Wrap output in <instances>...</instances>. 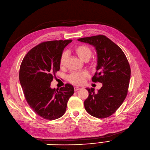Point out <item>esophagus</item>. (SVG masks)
Masks as SVG:
<instances>
[{"label": "esophagus", "instance_id": "1", "mask_svg": "<svg viewBox=\"0 0 150 150\" xmlns=\"http://www.w3.org/2000/svg\"><path fill=\"white\" fill-rule=\"evenodd\" d=\"M80 89V88H79V87H75L74 88V91H79Z\"/></svg>", "mask_w": 150, "mask_h": 150}]
</instances>
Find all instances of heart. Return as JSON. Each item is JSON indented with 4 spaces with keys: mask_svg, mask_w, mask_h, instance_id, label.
<instances>
[{
    "mask_svg": "<svg viewBox=\"0 0 150 150\" xmlns=\"http://www.w3.org/2000/svg\"><path fill=\"white\" fill-rule=\"evenodd\" d=\"M74 53L77 55L80 59L83 61H88L93 54V51L90 47L85 45H80L75 47L74 49ZM67 60V54L63 53L59 59V67L64 68L66 66ZM89 75L86 71L73 73L68 76V80L75 85H80L85 80Z\"/></svg>",
    "mask_w": 150,
    "mask_h": 150,
    "instance_id": "1",
    "label": "heart"
}]
</instances>
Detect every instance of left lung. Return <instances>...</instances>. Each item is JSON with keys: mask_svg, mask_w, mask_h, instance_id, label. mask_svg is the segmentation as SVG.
Segmentation results:
<instances>
[{"mask_svg": "<svg viewBox=\"0 0 150 150\" xmlns=\"http://www.w3.org/2000/svg\"><path fill=\"white\" fill-rule=\"evenodd\" d=\"M78 40L96 48L97 66L92 81L102 83L97 93L93 88H86L89 96L84 100V108L96 118H107L126 99L131 78L130 65L122 50L105 35L84 37Z\"/></svg>", "mask_w": 150, "mask_h": 150, "instance_id": "1", "label": "left lung"}]
</instances>
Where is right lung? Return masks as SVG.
I'll use <instances>...</instances> for the list:
<instances>
[{
	"mask_svg": "<svg viewBox=\"0 0 150 150\" xmlns=\"http://www.w3.org/2000/svg\"><path fill=\"white\" fill-rule=\"evenodd\" d=\"M71 40L42 42L25 56L19 69V78L28 105L42 118H59L66 112L67 102L74 93L70 84L52 89L51 83L60 69L59 59L64 48Z\"/></svg>",
	"mask_w": 150,
	"mask_h": 150,
	"instance_id": "add662e5",
	"label": "right lung"
}]
</instances>
